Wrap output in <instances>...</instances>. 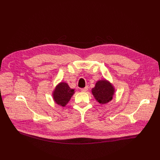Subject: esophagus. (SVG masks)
Wrapping results in <instances>:
<instances>
[{
  "mask_svg": "<svg viewBox=\"0 0 160 160\" xmlns=\"http://www.w3.org/2000/svg\"><path fill=\"white\" fill-rule=\"evenodd\" d=\"M87 90H88V87H86L84 88H82V89H81V91H82V92H86Z\"/></svg>",
  "mask_w": 160,
  "mask_h": 160,
  "instance_id": "esophagus-1",
  "label": "esophagus"
}]
</instances>
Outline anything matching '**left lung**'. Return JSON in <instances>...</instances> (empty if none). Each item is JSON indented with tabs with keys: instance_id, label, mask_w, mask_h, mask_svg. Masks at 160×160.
<instances>
[{
	"instance_id": "1",
	"label": "left lung",
	"mask_w": 160,
	"mask_h": 160,
	"mask_svg": "<svg viewBox=\"0 0 160 160\" xmlns=\"http://www.w3.org/2000/svg\"><path fill=\"white\" fill-rule=\"evenodd\" d=\"M115 92L112 84L106 80L98 81L96 86L92 89V93L100 104H106L113 98Z\"/></svg>"
}]
</instances>
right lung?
<instances>
[{
	"label": "right lung",
	"instance_id": "add662e5",
	"mask_svg": "<svg viewBox=\"0 0 160 160\" xmlns=\"http://www.w3.org/2000/svg\"><path fill=\"white\" fill-rule=\"evenodd\" d=\"M74 93V89H71L65 82H60L53 92V100L56 103L62 107L66 106Z\"/></svg>",
	"mask_w": 160,
	"mask_h": 160
}]
</instances>
